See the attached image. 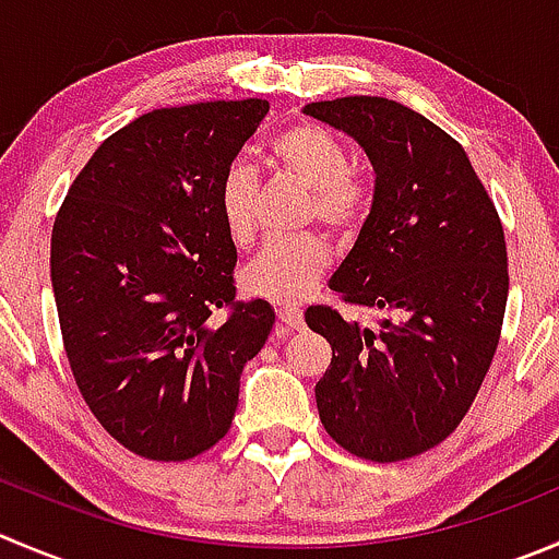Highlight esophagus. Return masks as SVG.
Here are the masks:
<instances>
[{
	"instance_id": "34e87169",
	"label": "esophagus",
	"mask_w": 559,
	"mask_h": 559,
	"mask_svg": "<svg viewBox=\"0 0 559 559\" xmlns=\"http://www.w3.org/2000/svg\"><path fill=\"white\" fill-rule=\"evenodd\" d=\"M278 322L289 330H300L302 328V311L297 306H281Z\"/></svg>"
}]
</instances>
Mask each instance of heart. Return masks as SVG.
Returning a JSON list of instances; mask_svg holds the SVG:
<instances>
[{
  "mask_svg": "<svg viewBox=\"0 0 559 559\" xmlns=\"http://www.w3.org/2000/svg\"><path fill=\"white\" fill-rule=\"evenodd\" d=\"M278 175L311 191L308 218H319L335 231H349L366 218L368 188L352 171L346 144L319 124L300 122L281 130L270 144ZM218 213L231 242L246 246L259 226V175L248 160L226 166L218 182ZM330 264V246L322 235L284 237L264 242L242 270V289L270 302H300L317 289Z\"/></svg>",
  "mask_w": 559,
  "mask_h": 559,
  "instance_id": "b5f03b06",
  "label": "heart"
}]
</instances>
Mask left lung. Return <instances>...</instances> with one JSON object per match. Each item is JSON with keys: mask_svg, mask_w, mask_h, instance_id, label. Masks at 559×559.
<instances>
[{"mask_svg": "<svg viewBox=\"0 0 559 559\" xmlns=\"http://www.w3.org/2000/svg\"><path fill=\"white\" fill-rule=\"evenodd\" d=\"M366 150L377 186L349 257L330 278L346 306L388 313L379 330L311 306L333 346L319 420L352 456L401 462L440 445L473 406L500 344L506 231L462 144L388 97L308 103Z\"/></svg>", "mask_w": 559, "mask_h": 559, "instance_id": "obj_1", "label": "left lung"}]
</instances>
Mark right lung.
<instances>
[{
    "mask_svg": "<svg viewBox=\"0 0 559 559\" xmlns=\"http://www.w3.org/2000/svg\"><path fill=\"white\" fill-rule=\"evenodd\" d=\"M270 103L155 108L111 133L51 231L64 355L97 424L150 462L224 440L275 313L237 300L218 182Z\"/></svg>",
    "mask_w": 559,
    "mask_h": 559,
    "instance_id": "right-lung-1",
    "label": "right lung"
}]
</instances>
